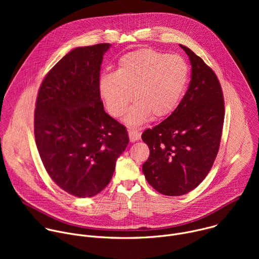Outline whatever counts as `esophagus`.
Wrapping results in <instances>:
<instances>
[{
    "instance_id": "34e87169",
    "label": "esophagus",
    "mask_w": 259,
    "mask_h": 259,
    "mask_svg": "<svg viewBox=\"0 0 259 259\" xmlns=\"http://www.w3.org/2000/svg\"><path fill=\"white\" fill-rule=\"evenodd\" d=\"M128 134H129V138H130L131 142H135V141L140 139V132L137 129L129 128L128 129Z\"/></svg>"
}]
</instances>
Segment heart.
<instances>
[{
    "instance_id": "obj_1",
    "label": "heart",
    "mask_w": 259,
    "mask_h": 259,
    "mask_svg": "<svg viewBox=\"0 0 259 259\" xmlns=\"http://www.w3.org/2000/svg\"><path fill=\"white\" fill-rule=\"evenodd\" d=\"M189 66L178 55L139 49L123 55L115 72L100 76L99 94L107 112L124 118L129 126H140L153 115L160 119L177 107L189 81Z\"/></svg>"
}]
</instances>
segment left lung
I'll list each match as a JSON object with an SVG mask.
<instances>
[{
  "mask_svg": "<svg viewBox=\"0 0 259 259\" xmlns=\"http://www.w3.org/2000/svg\"><path fill=\"white\" fill-rule=\"evenodd\" d=\"M189 89L174 112L141 138L150 157L142 171L151 186L165 196L186 195L209 173L217 156L225 120L223 91L214 71L190 48Z\"/></svg>",
  "mask_w": 259,
  "mask_h": 259,
  "instance_id": "8db88e82",
  "label": "left lung"
}]
</instances>
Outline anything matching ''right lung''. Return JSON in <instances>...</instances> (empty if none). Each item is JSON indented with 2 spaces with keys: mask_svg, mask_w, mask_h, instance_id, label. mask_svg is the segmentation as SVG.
<instances>
[{
  "mask_svg": "<svg viewBox=\"0 0 259 259\" xmlns=\"http://www.w3.org/2000/svg\"><path fill=\"white\" fill-rule=\"evenodd\" d=\"M110 44L77 47L47 73L36 97L34 137L44 167L66 193L99 194L126 150V128L108 116L98 89Z\"/></svg>",
  "mask_w": 259,
  "mask_h": 259,
  "instance_id": "add662e5",
  "label": "right lung"
}]
</instances>
